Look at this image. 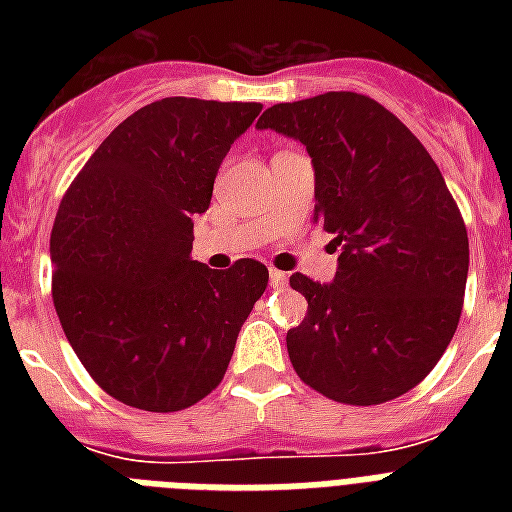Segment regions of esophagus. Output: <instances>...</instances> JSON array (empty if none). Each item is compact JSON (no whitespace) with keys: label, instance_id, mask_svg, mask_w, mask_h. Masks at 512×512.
I'll return each mask as SVG.
<instances>
[{"label":"esophagus","instance_id":"1","mask_svg":"<svg viewBox=\"0 0 512 512\" xmlns=\"http://www.w3.org/2000/svg\"><path fill=\"white\" fill-rule=\"evenodd\" d=\"M268 279H271V287H284L289 276L284 271H276V268H271V271H268Z\"/></svg>","mask_w":512,"mask_h":512}]
</instances>
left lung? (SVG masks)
I'll return each instance as SVG.
<instances>
[{"instance_id": "1", "label": "left lung", "mask_w": 512, "mask_h": 512, "mask_svg": "<svg viewBox=\"0 0 512 512\" xmlns=\"http://www.w3.org/2000/svg\"><path fill=\"white\" fill-rule=\"evenodd\" d=\"M257 130L300 140L316 175L313 220L335 233V279L303 273L289 361L340 404L404 396L444 356L462 313L468 231L441 170L401 119L358 92L268 108Z\"/></svg>"}]
</instances>
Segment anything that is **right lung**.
<instances>
[{"instance_id": "add662e5", "label": "right lung", "mask_w": 512, "mask_h": 512, "mask_svg": "<svg viewBox=\"0 0 512 512\" xmlns=\"http://www.w3.org/2000/svg\"><path fill=\"white\" fill-rule=\"evenodd\" d=\"M260 103L164 98L127 116L60 201L52 300L71 348L108 396L180 412L223 380L268 268L212 271L191 257L233 140Z\"/></svg>"}]
</instances>
